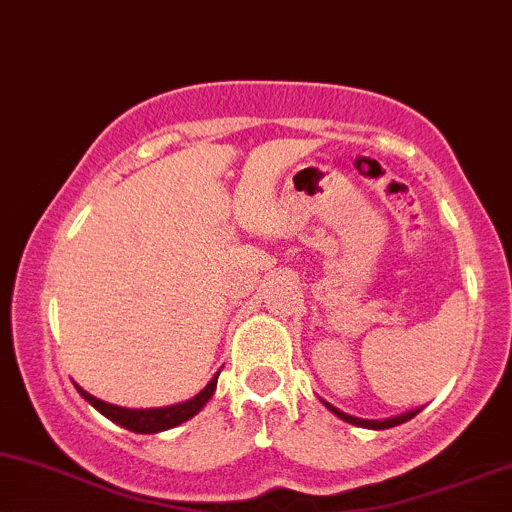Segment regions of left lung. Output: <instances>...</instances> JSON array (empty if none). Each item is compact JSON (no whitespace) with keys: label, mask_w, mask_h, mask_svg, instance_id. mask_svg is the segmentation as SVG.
I'll return each mask as SVG.
<instances>
[{"label":"left lung","mask_w":512,"mask_h":512,"mask_svg":"<svg viewBox=\"0 0 512 512\" xmlns=\"http://www.w3.org/2000/svg\"><path fill=\"white\" fill-rule=\"evenodd\" d=\"M324 408H327L329 412H334V415L339 417V420L349 422V425H356V427H366V430H388V427H395V425H403V422L412 420V417L417 415L422 408H415V410H408L403 412V415H395V417H386V420H361V417H354L349 415V412H342L339 408H334V405H329L327 400H322Z\"/></svg>","instance_id":"1"}]
</instances>
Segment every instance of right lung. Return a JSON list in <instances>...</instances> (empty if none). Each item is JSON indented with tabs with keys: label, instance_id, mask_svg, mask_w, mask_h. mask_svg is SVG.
<instances>
[{
	"label": "right lung",
	"instance_id": "right-lung-1",
	"mask_svg": "<svg viewBox=\"0 0 512 512\" xmlns=\"http://www.w3.org/2000/svg\"><path fill=\"white\" fill-rule=\"evenodd\" d=\"M217 378H219V373H214L212 381L207 383V386L202 388L195 398L185 400V403L166 405V408H144V410L122 408V405L104 403V400L95 398V395H90L80 386H75V388H78V393L92 405V408L100 410L107 420L117 422V425L124 427V430L139 432V434H156V432L170 430V427H178L180 422H188L190 417H195L197 412L205 408L214 395V388H217Z\"/></svg>",
	"mask_w": 512,
	"mask_h": 512
}]
</instances>
